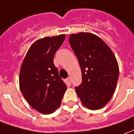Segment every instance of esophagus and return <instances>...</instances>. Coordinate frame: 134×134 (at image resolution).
Returning <instances> with one entry per match:
<instances>
[{"mask_svg": "<svg viewBox=\"0 0 134 134\" xmlns=\"http://www.w3.org/2000/svg\"><path fill=\"white\" fill-rule=\"evenodd\" d=\"M65 82H66V84H67L68 85H69V86H70V85H71V79H70L69 77L65 79Z\"/></svg>", "mask_w": 134, "mask_h": 134, "instance_id": "34e87169", "label": "esophagus"}]
</instances>
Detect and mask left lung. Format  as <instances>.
<instances>
[{"label": "left lung", "instance_id": "8db88e82", "mask_svg": "<svg viewBox=\"0 0 134 134\" xmlns=\"http://www.w3.org/2000/svg\"><path fill=\"white\" fill-rule=\"evenodd\" d=\"M69 43L78 59L82 81L75 87L82 104L92 110L104 107L114 94L119 77L118 61L96 35L71 34Z\"/></svg>", "mask_w": 134, "mask_h": 134}]
</instances>
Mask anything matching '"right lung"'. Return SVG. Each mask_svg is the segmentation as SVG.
Segmentation results:
<instances>
[{"label":"right lung","mask_w":134,"mask_h":134,"mask_svg":"<svg viewBox=\"0 0 134 134\" xmlns=\"http://www.w3.org/2000/svg\"><path fill=\"white\" fill-rule=\"evenodd\" d=\"M65 35L35 41L24 58L19 73V87L25 100L42 114H51L61 104L66 85L59 76L53 58Z\"/></svg>","instance_id":"obj_1"}]
</instances>
